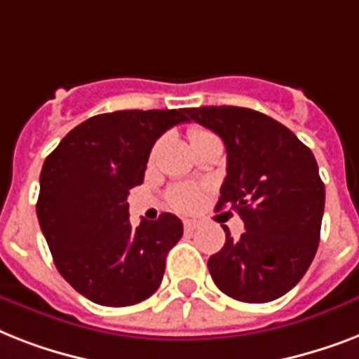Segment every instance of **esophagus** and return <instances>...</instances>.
Returning a JSON list of instances; mask_svg holds the SVG:
<instances>
[{
	"mask_svg": "<svg viewBox=\"0 0 359 359\" xmlns=\"http://www.w3.org/2000/svg\"><path fill=\"white\" fill-rule=\"evenodd\" d=\"M197 229V222H194V219H184V231H188V233H191V231Z\"/></svg>",
	"mask_w": 359,
	"mask_h": 359,
	"instance_id": "esophagus-1",
	"label": "esophagus"
}]
</instances>
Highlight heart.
Masks as SVG:
<instances>
[{
    "instance_id": "heart-1",
    "label": "heart",
    "mask_w": 359,
    "mask_h": 359,
    "mask_svg": "<svg viewBox=\"0 0 359 359\" xmlns=\"http://www.w3.org/2000/svg\"><path fill=\"white\" fill-rule=\"evenodd\" d=\"M208 134L207 130L203 128H191L190 130V140H197L201 135ZM169 201L173 205V208L180 210V212H188L191 208L196 207L199 201V191L194 186H177L173 190L169 191Z\"/></svg>"
}]
</instances>
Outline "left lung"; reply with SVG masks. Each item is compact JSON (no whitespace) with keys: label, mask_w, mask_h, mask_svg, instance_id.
<instances>
[{"label":"left lung","mask_w":359,"mask_h":359,"mask_svg":"<svg viewBox=\"0 0 359 359\" xmlns=\"http://www.w3.org/2000/svg\"><path fill=\"white\" fill-rule=\"evenodd\" d=\"M188 121L224 140L227 177L216 210H235L245 227L233 238L224 225V248L208 259L214 283L248 304L287 294L307 272L320 240L326 191L313 152L255 109L190 108Z\"/></svg>","instance_id":"8db88e82"}]
</instances>
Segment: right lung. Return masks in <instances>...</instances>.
Segmentation results:
<instances>
[{
    "mask_svg": "<svg viewBox=\"0 0 359 359\" xmlns=\"http://www.w3.org/2000/svg\"><path fill=\"white\" fill-rule=\"evenodd\" d=\"M188 109H124L95 115L44 160L36 218L59 273L80 294L109 307L156 292L182 222L128 219V191L143 182L152 145Z\"/></svg>",
    "mask_w": 359,
    "mask_h": 359,
    "instance_id": "1",
    "label": "right lung"
}]
</instances>
